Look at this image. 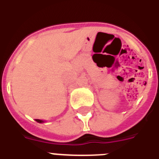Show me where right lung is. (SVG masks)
I'll use <instances>...</instances> for the list:
<instances>
[{"mask_svg":"<svg viewBox=\"0 0 159 159\" xmlns=\"http://www.w3.org/2000/svg\"><path fill=\"white\" fill-rule=\"evenodd\" d=\"M36 121H37V122H40V123H42V122H44L42 120H40V119H36Z\"/></svg>","mask_w":159,"mask_h":159,"instance_id":"right-lung-1","label":"right lung"}]
</instances>
